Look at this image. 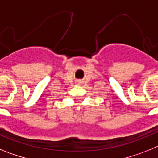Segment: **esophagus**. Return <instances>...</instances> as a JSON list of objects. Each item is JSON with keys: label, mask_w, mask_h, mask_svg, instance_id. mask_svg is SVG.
<instances>
[{"label": "esophagus", "mask_w": 158, "mask_h": 158, "mask_svg": "<svg viewBox=\"0 0 158 158\" xmlns=\"http://www.w3.org/2000/svg\"><path fill=\"white\" fill-rule=\"evenodd\" d=\"M77 83H80V82H79V81H78Z\"/></svg>", "instance_id": "obj_1"}]
</instances>
